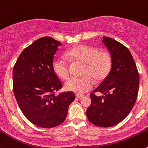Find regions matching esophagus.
Segmentation results:
<instances>
[{"instance_id": "1", "label": "esophagus", "mask_w": 148, "mask_h": 148, "mask_svg": "<svg viewBox=\"0 0 148 148\" xmlns=\"http://www.w3.org/2000/svg\"><path fill=\"white\" fill-rule=\"evenodd\" d=\"M82 97H83V95H79V94L76 95V98H77V99H81Z\"/></svg>"}]
</instances>
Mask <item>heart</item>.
<instances>
[{
    "label": "heart",
    "mask_w": 148,
    "mask_h": 148,
    "mask_svg": "<svg viewBox=\"0 0 148 148\" xmlns=\"http://www.w3.org/2000/svg\"><path fill=\"white\" fill-rule=\"evenodd\" d=\"M70 59L86 63L81 77H72L65 83V89L76 93H83L93 88L94 82L92 78L99 80L109 73L112 65V58L106 51L88 45H80L72 48L66 52ZM52 68L59 77H69V65L65 58H56L52 62Z\"/></svg>",
    "instance_id": "obj_1"
}]
</instances>
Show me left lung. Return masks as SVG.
Instances as JSON below:
<instances>
[{
  "instance_id": "left-lung-1",
  "label": "left lung",
  "mask_w": 148,
  "mask_h": 148,
  "mask_svg": "<svg viewBox=\"0 0 148 148\" xmlns=\"http://www.w3.org/2000/svg\"><path fill=\"white\" fill-rule=\"evenodd\" d=\"M103 38L102 42L112 56V67L100 86L90 94L91 104L86 115L94 125L109 127L124 120L132 109L138 94L140 77L130 50L112 38ZM96 92L103 95L96 96Z\"/></svg>"
}]
</instances>
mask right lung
<instances>
[{
    "label": "right lung",
    "instance_id": "1",
    "mask_svg": "<svg viewBox=\"0 0 148 148\" xmlns=\"http://www.w3.org/2000/svg\"><path fill=\"white\" fill-rule=\"evenodd\" d=\"M61 45L49 36L37 39L23 50L13 69V89L18 106L29 122L42 128L63 123L75 99L72 91L55 95L62 83L52 62Z\"/></svg>",
    "mask_w": 148,
    "mask_h": 148
}]
</instances>
